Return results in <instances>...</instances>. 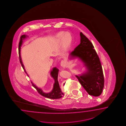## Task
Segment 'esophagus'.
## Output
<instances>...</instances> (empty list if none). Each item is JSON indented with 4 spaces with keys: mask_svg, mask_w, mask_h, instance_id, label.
Listing matches in <instances>:
<instances>
[{
    "mask_svg": "<svg viewBox=\"0 0 126 126\" xmlns=\"http://www.w3.org/2000/svg\"><path fill=\"white\" fill-rule=\"evenodd\" d=\"M61 66L62 67H65V62H64V61H62L61 62Z\"/></svg>",
    "mask_w": 126,
    "mask_h": 126,
    "instance_id": "esophagus-1",
    "label": "esophagus"
}]
</instances>
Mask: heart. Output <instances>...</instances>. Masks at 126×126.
I'll return each instance as SVG.
<instances>
[{
  "label": "heart",
  "mask_w": 126,
  "mask_h": 126,
  "mask_svg": "<svg viewBox=\"0 0 126 126\" xmlns=\"http://www.w3.org/2000/svg\"><path fill=\"white\" fill-rule=\"evenodd\" d=\"M53 41L58 44H62V54L65 56L72 46L73 37L70 32H60L54 36Z\"/></svg>",
  "instance_id": "obj_1"
}]
</instances>
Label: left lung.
I'll return each mask as SVG.
<instances>
[{
	"instance_id": "8db88e82",
	"label": "left lung",
	"mask_w": 126,
	"mask_h": 126,
	"mask_svg": "<svg viewBox=\"0 0 126 126\" xmlns=\"http://www.w3.org/2000/svg\"><path fill=\"white\" fill-rule=\"evenodd\" d=\"M80 43L70 54L71 59L78 58L84 64L86 72L76 76L89 95L98 96L104 85V78L101 63L91 42L81 32Z\"/></svg>"
}]
</instances>
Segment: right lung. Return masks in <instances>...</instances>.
<instances>
[{"instance_id": "add662e5", "label": "right lung", "mask_w": 126, "mask_h": 126, "mask_svg": "<svg viewBox=\"0 0 126 126\" xmlns=\"http://www.w3.org/2000/svg\"><path fill=\"white\" fill-rule=\"evenodd\" d=\"M27 35H23L20 37V42L19 44V58H20V63L21 64L22 66L23 69L25 71V72L27 73L26 72V71L25 70V67L24 66V65L22 63L21 57H20V47L21 45L22 44L23 40L25 39V38H26ZM59 70L57 69L56 67H54L52 71L50 72V75L52 78L54 79V86H53V89H52V91L49 93H45L44 92L42 91V90L37 87L36 86L35 84H33L32 82H31V83L32 84V86L34 88L36 89L37 91L38 92V93L42 95V96H45L46 97H47L49 99H59L62 97L63 95V94L62 93L61 91V89L59 86V83L58 80V73H59Z\"/></svg>"}]
</instances>
